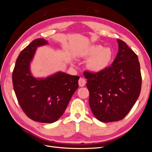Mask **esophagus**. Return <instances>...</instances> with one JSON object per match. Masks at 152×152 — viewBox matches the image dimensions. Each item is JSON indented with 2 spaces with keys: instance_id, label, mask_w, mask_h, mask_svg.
I'll return each instance as SVG.
<instances>
[{
  "instance_id": "obj_1",
  "label": "esophagus",
  "mask_w": 152,
  "mask_h": 152,
  "mask_svg": "<svg viewBox=\"0 0 152 152\" xmlns=\"http://www.w3.org/2000/svg\"><path fill=\"white\" fill-rule=\"evenodd\" d=\"M86 81L83 78H80L79 80V85L80 87H83L86 85Z\"/></svg>"
}]
</instances>
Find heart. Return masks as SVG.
<instances>
[{
	"label": "heart",
	"mask_w": 152,
	"mask_h": 152,
	"mask_svg": "<svg viewBox=\"0 0 152 152\" xmlns=\"http://www.w3.org/2000/svg\"><path fill=\"white\" fill-rule=\"evenodd\" d=\"M86 58H90L87 66L90 70L99 72L107 68L113 58V52L111 48H103L101 45H93L87 48L83 53Z\"/></svg>",
	"instance_id": "1"
}]
</instances>
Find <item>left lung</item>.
I'll use <instances>...</instances> for the list:
<instances>
[{"label": "left lung", "instance_id": "left-lung-1", "mask_svg": "<svg viewBox=\"0 0 152 152\" xmlns=\"http://www.w3.org/2000/svg\"><path fill=\"white\" fill-rule=\"evenodd\" d=\"M118 52L112 65L99 72H84L92 112L101 122L121 121L140 94L141 74L136 54L117 39Z\"/></svg>", "mask_w": 152, "mask_h": 152}]
</instances>
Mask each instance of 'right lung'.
<instances>
[{
	"instance_id": "add662e5",
	"label": "right lung",
	"mask_w": 152,
	"mask_h": 152,
	"mask_svg": "<svg viewBox=\"0 0 152 152\" xmlns=\"http://www.w3.org/2000/svg\"><path fill=\"white\" fill-rule=\"evenodd\" d=\"M48 44L37 39L22 50L12 72V84L18 102L26 115L34 121L53 123L64 113L79 87V76L58 72L45 79H36L30 72V62L37 48Z\"/></svg>"
}]
</instances>
